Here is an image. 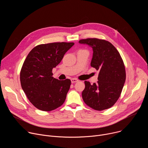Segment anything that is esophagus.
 I'll return each mask as SVG.
<instances>
[{"instance_id": "1", "label": "esophagus", "mask_w": 148, "mask_h": 148, "mask_svg": "<svg viewBox=\"0 0 148 148\" xmlns=\"http://www.w3.org/2000/svg\"><path fill=\"white\" fill-rule=\"evenodd\" d=\"M78 79H76V78H71V82L72 83H74V82H78Z\"/></svg>"}]
</instances>
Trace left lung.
<instances>
[{"label":"left lung","instance_id":"8db88e82","mask_svg":"<svg viewBox=\"0 0 148 148\" xmlns=\"http://www.w3.org/2000/svg\"><path fill=\"white\" fill-rule=\"evenodd\" d=\"M93 49L91 66L99 71L92 85L85 81L82 99L90 108L102 111L112 107L119 98L126 79L125 67L117 49L108 41L88 38L79 41Z\"/></svg>","mask_w":148,"mask_h":148}]
</instances>
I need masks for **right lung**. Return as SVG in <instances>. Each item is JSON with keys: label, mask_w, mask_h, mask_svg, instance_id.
Masks as SVG:
<instances>
[{"label": "right lung", "mask_w": 148, "mask_h": 148, "mask_svg": "<svg viewBox=\"0 0 148 148\" xmlns=\"http://www.w3.org/2000/svg\"><path fill=\"white\" fill-rule=\"evenodd\" d=\"M74 45L72 42L39 45L26 58L20 73L21 86L37 109L51 111L64 102L71 81L54 78L52 70Z\"/></svg>", "instance_id": "obj_1"}]
</instances>
